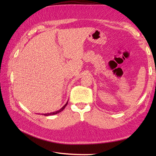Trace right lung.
I'll list each match as a JSON object with an SVG mask.
<instances>
[{
  "mask_svg": "<svg viewBox=\"0 0 156 156\" xmlns=\"http://www.w3.org/2000/svg\"><path fill=\"white\" fill-rule=\"evenodd\" d=\"M68 101H67V103H66V104L60 108V109H59L58 111H55V112H50V113H45V114H44V115H45V116H49V115H56V114H58V113H59V112H60L61 111H62L64 109V108L66 107V106L67 105V104H68Z\"/></svg>",
  "mask_w": 156,
  "mask_h": 156,
  "instance_id": "add662e5",
  "label": "right lung"
}]
</instances>
